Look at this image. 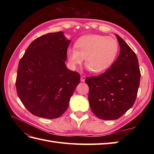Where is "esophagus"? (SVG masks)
Masks as SVG:
<instances>
[{
  "label": "esophagus",
  "mask_w": 154,
  "mask_h": 154,
  "mask_svg": "<svg viewBox=\"0 0 154 154\" xmlns=\"http://www.w3.org/2000/svg\"><path fill=\"white\" fill-rule=\"evenodd\" d=\"M85 79H86V77L85 75H81V81H82V82H84V81H85Z\"/></svg>",
  "instance_id": "34e87169"
}]
</instances>
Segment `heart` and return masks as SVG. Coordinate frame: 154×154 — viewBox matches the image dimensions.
<instances>
[{
    "mask_svg": "<svg viewBox=\"0 0 154 154\" xmlns=\"http://www.w3.org/2000/svg\"><path fill=\"white\" fill-rule=\"evenodd\" d=\"M119 51V45L114 38L92 34L81 37L75 43V48L68 49L67 57L73 69L85 59L88 69L100 73L112 65Z\"/></svg>",
    "mask_w": 154,
    "mask_h": 154,
    "instance_id": "1",
    "label": "heart"
}]
</instances>
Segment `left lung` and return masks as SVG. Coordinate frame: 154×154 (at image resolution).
<instances>
[{
  "label": "left lung",
  "mask_w": 154,
  "mask_h": 154,
  "mask_svg": "<svg viewBox=\"0 0 154 154\" xmlns=\"http://www.w3.org/2000/svg\"><path fill=\"white\" fill-rule=\"evenodd\" d=\"M120 50L110 67L99 76L88 77L89 101L100 119L116 120L134 104L140 81L138 57L122 38L116 34Z\"/></svg>",
  "instance_id": "1"
}]
</instances>
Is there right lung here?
I'll return each mask as SVG.
<instances>
[{
    "mask_svg": "<svg viewBox=\"0 0 154 154\" xmlns=\"http://www.w3.org/2000/svg\"><path fill=\"white\" fill-rule=\"evenodd\" d=\"M71 41L63 32L35 39L20 60L16 86L19 99L34 115L48 119L61 116L80 82V75L67 68Z\"/></svg>",
    "mask_w": 154,
    "mask_h": 154,
    "instance_id": "right-lung-1",
    "label": "right lung"
}]
</instances>
